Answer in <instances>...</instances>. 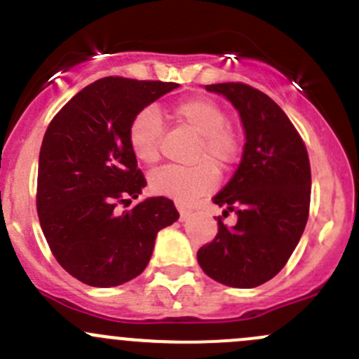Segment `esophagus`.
Wrapping results in <instances>:
<instances>
[{
	"label": "esophagus",
	"mask_w": 359,
	"mask_h": 359,
	"mask_svg": "<svg viewBox=\"0 0 359 359\" xmlns=\"http://www.w3.org/2000/svg\"><path fill=\"white\" fill-rule=\"evenodd\" d=\"M178 210H180V219L181 221H187L188 219V217H190V210H188V209H184V207L183 205H178Z\"/></svg>",
	"instance_id": "1"
}]
</instances>
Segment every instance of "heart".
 <instances>
[{"label":"heart","mask_w":359,"mask_h":359,"mask_svg":"<svg viewBox=\"0 0 359 359\" xmlns=\"http://www.w3.org/2000/svg\"><path fill=\"white\" fill-rule=\"evenodd\" d=\"M172 119L198 136L194 161H205L190 168H161L150 176L154 194L180 204H191L216 184V171H224L235 162L240 140L226 124V110L210 98H190L178 103ZM161 116L152 107L143 109L129 124L128 140L131 152L143 164H154L161 157Z\"/></svg>","instance_id":"b5f03b06"}]
</instances>
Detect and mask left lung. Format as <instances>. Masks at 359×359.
Instances as JSON below:
<instances>
[{
	"label": "left lung",
	"mask_w": 359,
	"mask_h": 359,
	"mask_svg": "<svg viewBox=\"0 0 359 359\" xmlns=\"http://www.w3.org/2000/svg\"><path fill=\"white\" fill-rule=\"evenodd\" d=\"M238 110L245 131L233 178L212 198L233 226L217 217V235L201 247L197 261L207 276L236 289L271 280L297 247L309 216L311 168L308 150L282 109L243 83L207 84Z\"/></svg>",
	"instance_id": "1"
}]
</instances>
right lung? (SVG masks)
I'll list each match as a JSON object with an SVG mask.
<instances>
[{"mask_svg": "<svg viewBox=\"0 0 359 359\" xmlns=\"http://www.w3.org/2000/svg\"><path fill=\"white\" fill-rule=\"evenodd\" d=\"M180 84L103 77L83 88L44 133L38 169V216L62 268L91 287L136 278L155 236L180 217L172 201L150 197L131 210L147 181L128 140L133 117Z\"/></svg>", "mask_w": 359, "mask_h": 359, "instance_id": "1", "label": "right lung"}]
</instances>
